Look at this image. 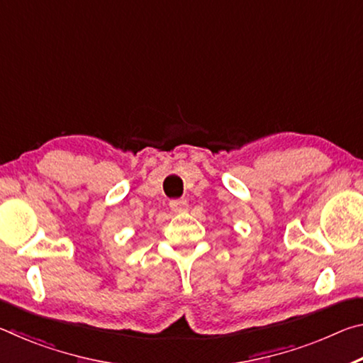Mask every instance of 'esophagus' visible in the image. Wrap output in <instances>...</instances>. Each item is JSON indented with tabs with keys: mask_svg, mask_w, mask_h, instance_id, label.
<instances>
[{
	"mask_svg": "<svg viewBox=\"0 0 363 363\" xmlns=\"http://www.w3.org/2000/svg\"><path fill=\"white\" fill-rule=\"evenodd\" d=\"M169 208L173 210L174 213H186L189 203L186 200H181V199H176V200H171L169 201Z\"/></svg>",
	"mask_w": 363,
	"mask_h": 363,
	"instance_id": "1",
	"label": "esophagus"
}]
</instances>
